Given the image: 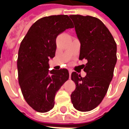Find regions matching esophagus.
<instances>
[{"mask_svg":"<svg viewBox=\"0 0 129 129\" xmlns=\"http://www.w3.org/2000/svg\"><path fill=\"white\" fill-rule=\"evenodd\" d=\"M71 74H72V71H71V70H69V75H70V76H71Z\"/></svg>","mask_w":129,"mask_h":129,"instance_id":"esophagus-1","label":"esophagus"}]
</instances>
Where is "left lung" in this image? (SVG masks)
I'll use <instances>...</instances> for the list:
<instances>
[{
	"mask_svg": "<svg viewBox=\"0 0 129 129\" xmlns=\"http://www.w3.org/2000/svg\"><path fill=\"white\" fill-rule=\"evenodd\" d=\"M80 42L79 60L86 75L76 72L71 79L76 84L71 94L73 106L86 112L96 108L107 92L117 62V45L110 31L100 19L90 16L70 15Z\"/></svg>",
	"mask_w": 129,
	"mask_h": 129,
	"instance_id": "left-lung-1",
	"label": "left lung"
}]
</instances>
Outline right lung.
Wrapping results in <instances>:
<instances>
[{
    "mask_svg": "<svg viewBox=\"0 0 129 129\" xmlns=\"http://www.w3.org/2000/svg\"><path fill=\"white\" fill-rule=\"evenodd\" d=\"M73 28L67 15H54L39 19L21 41L17 68L18 83L26 102L39 113L50 111L56 92L69 78L66 68L49 70V61L55 56L56 39Z\"/></svg>",
    "mask_w": 129,
    "mask_h": 129,
    "instance_id": "obj_1",
    "label": "right lung"
}]
</instances>
